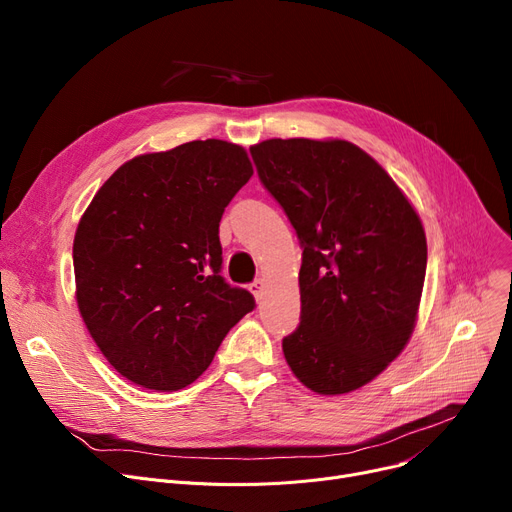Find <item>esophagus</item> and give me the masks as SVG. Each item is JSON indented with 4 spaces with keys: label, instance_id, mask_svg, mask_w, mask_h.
<instances>
[{
    "label": "esophagus",
    "instance_id": "1",
    "mask_svg": "<svg viewBox=\"0 0 512 512\" xmlns=\"http://www.w3.org/2000/svg\"><path fill=\"white\" fill-rule=\"evenodd\" d=\"M263 284H265V282H263L261 278H257V280L249 286V290L255 294V299H261V294H263Z\"/></svg>",
    "mask_w": 512,
    "mask_h": 512
}]
</instances>
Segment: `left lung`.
I'll use <instances>...</instances> for the list:
<instances>
[{"instance_id":"1","label":"left lung","mask_w":512,"mask_h":512,"mask_svg":"<svg viewBox=\"0 0 512 512\" xmlns=\"http://www.w3.org/2000/svg\"><path fill=\"white\" fill-rule=\"evenodd\" d=\"M251 155L303 249L301 324L282 340L286 363L317 394L353 392L413 334L427 265L419 215L348 141L270 139Z\"/></svg>"}]
</instances>
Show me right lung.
Masks as SVG:
<instances>
[{"label":"right lung","mask_w":512,"mask_h":512,"mask_svg":"<svg viewBox=\"0 0 512 512\" xmlns=\"http://www.w3.org/2000/svg\"><path fill=\"white\" fill-rule=\"evenodd\" d=\"M253 176L218 139L139 155L99 188L74 236L76 301L110 365L147 390L195 382L253 294L222 278L220 220Z\"/></svg>","instance_id":"right-lung-1"}]
</instances>
